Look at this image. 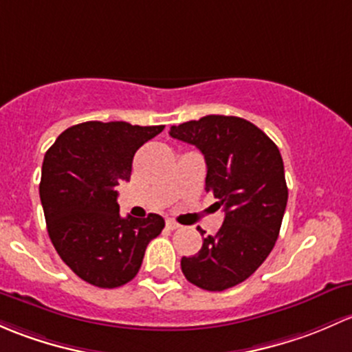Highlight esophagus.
Returning a JSON list of instances; mask_svg holds the SVG:
<instances>
[{"instance_id": "1", "label": "esophagus", "mask_w": 352, "mask_h": 352, "mask_svg": "<svg viewBox=\"0 0 352 352\" xmlns=\"http://www.w3.org/2000/svg\"><path fill=\"white\" fill-rule=\"evenodd\" d=\"M166 227H168L169 230H177L181 226L177 222H175V220H168V222H166Z\"/></svg>"}]
</instances>
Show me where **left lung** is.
Returning a JSON list of instances; mask_svg holds the SVG:
<instances>
[{"mask_svg": "<svg viewBox=\"0 0 352 352\" xmlns=\"http://www.w3.org/2000/svg\"><path fill=\"white\" fill-rule=\"evenodd\" d=\"M169 135L201 151L205 190L226 212L198 254L181 259V271L198 288L223 292L248 280L276 244L288 201L283 159L263 130L239 117L206 115L173 125Z\"/></svg>", "mask_w": 352, "mask_h": 352, "instance_id": "obj_1", "label": "left lung"}]
</instances>
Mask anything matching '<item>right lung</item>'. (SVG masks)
Returning <instances> with one entry per match:
<instances>
[{
	"label": "right lung",
	"instance_id": "1",
	"mask_svg": "<svg viewBox=\"0 0 352 352\" xmlns=\"http://www.w3.org/2000/svg\"><path fill=\"white\" fill-rule=\"evenodd\" d=\"M164 130L126 122H85L64 130L42 164L41 201L60 259L86 283L117 288L139 273L164 219L120 217L115 186L130 181L139 147Z\"/></svg>",
	"mask_w": 352,
	"mask_h": 352
}]
</instances>
